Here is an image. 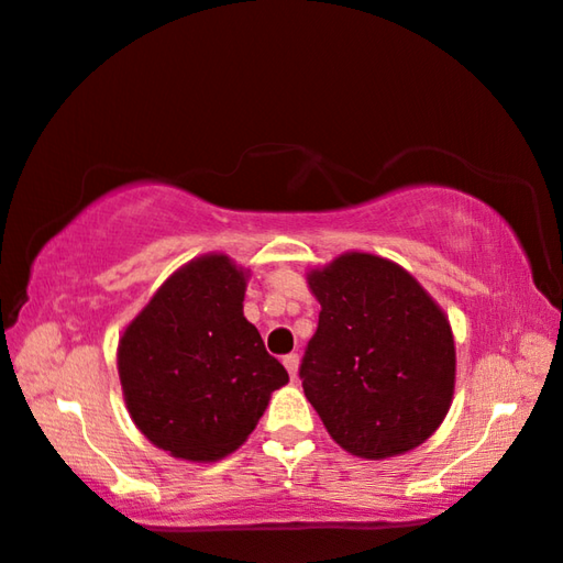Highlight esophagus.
<instances>
[{
    "instance_id": "obj_1",
    "label": "esophagus",
    "mask_w": 563,
    "mask_h": 563,
    "mask_svg": "<svg viewBox=\"0 0 563 563\" xmlns=\"http://www.w3.org/2000/svg\"><path fill=\"white\" fill-rule=\"evenodd\" d=\"M283 364H285V369H288L290 379H296L298 377V364H300L298 354H288V357H283Z\"/></svg>"
}]
</instances>
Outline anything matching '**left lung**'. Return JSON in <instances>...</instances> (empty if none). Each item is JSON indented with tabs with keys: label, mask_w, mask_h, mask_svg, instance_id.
Listing matches in <instances>:
<instances>
[{
	"label": "left lung",
	"mask_w": 563,
	"mask_h": 563,
	"mask_svg": "<svg viewBox=\"0 0 563 563\" xmlns=\"http://www.w3.org/2000/svg\"><path fill=\"white\" fill-rule=\"evenodd\" d=\"M306 283L321 313L300 379L329 437L362 459L421 446L454 398L446 313L413 275L369 252H344Z\"/></svg>",
	"instance_id": "left-lung-1"
}]
</instances>
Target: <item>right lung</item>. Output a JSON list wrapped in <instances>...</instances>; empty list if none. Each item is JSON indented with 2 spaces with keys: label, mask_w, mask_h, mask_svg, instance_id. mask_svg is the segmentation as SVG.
<instances>
[{
  "label": "right lung",
  "mask_w": 563,
  "mask_h": 563,
  "mask_svg": "<svg viewBox=\"0 0 563 563\" xmlns=\"http://www.w3.org/2000/svg\"><path fill=\"white\" fill-rule=\"evenodd\" d=\"M247 267L209 252L178 267L117 346L122 395L142 437L186 462L240 449L288 372L244 319Z\"/></svg>",
  "instance_id": "obj_1"
}]
</instances>
